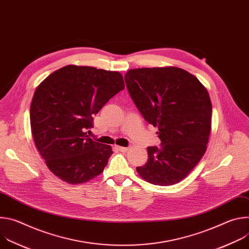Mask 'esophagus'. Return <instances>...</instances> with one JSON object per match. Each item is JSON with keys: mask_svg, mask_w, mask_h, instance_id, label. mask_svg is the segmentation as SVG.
Listing matches in <instances>:
<instances>
[{"mask_svg": "<svg viewBox=\"0 0 249 249\" xmlns=\"http://www.w3.org/2000/svg\"><path fill=\"white\" fill-rule=\"evenodd\" d=\"M115 149L118 150L119 152H122V153H126L128 151V148L126 147H120V146H115Z\"/></svg>", "mask_w": 249, "mask_h": 249, "instance_id": "34e87169", "label": "esophagus"}]
</instances>
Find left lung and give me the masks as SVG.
<instances>
[{
	"instance_id": "obj_1",
	"label": "left lung",
	"mask_w": 249,
	"mask_h": 249,
	"mask_svg": "<svg viewBox=\"0 0 249 249\" xmlns=\"http://www.w3.org/2000/svg\"><path fill=\"white\" fill-rule=\"evenodd\" d=\"M128 92L144 119L159 128L160 146L148 147V161L137 172L155 185L181 181L206 152L212 103L207 89L186 71L176 68L129 70Z\"/></svg>"
}]
</instances>
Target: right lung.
I'll return each instance as SVG.
<instances>
[{
	"instance_id": "1",
	"label": "right lung",
	"mask_w": 249,
	"mask_h": 249,
	"mask_svg": "<svg viewBox=\"0 0 249 249\" xmlns=\"http://www.w3.org/2000/svg\"><path fill=\"white\" fill-rule=\"evenodd\" d=\"M125 88L123 77L93 67L69 65L35 89L30 125L35 146L46 165L70 184L99 175L113 154L111 147L87 135L93 115Z\"/></svg>"
}]
</instances>
